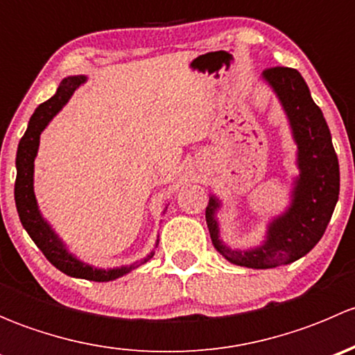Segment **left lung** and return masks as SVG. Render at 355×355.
Returning <instances> with one entry per match:
<instances>
[{
	"label": "left lung",
	"mask_w": 355,
	"mask_h": 355,
	"mask_svg": "<svg viewBox=\"0 0 355 355\" xmlns=\"http://www.w3.org/2000/svg\"><path fill=\"white\" fill-rule=\"evenodd\" d=\"M263 78L280 99L297 144L299 177L293 180L290 206L268 225L263 244L245 250L230 249L220 239V199L211 196L206 207V223L218 252L230 263L252 270L284 266L306 256L323 237L340 192L338 157L330 128L302 75L293 68L275 67L266 68Z\"/></svg>",
	"instance_id": "1"
}]
</instances>
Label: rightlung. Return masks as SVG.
I'll return each instance as SVG.
<instances>
[{"mask_svg":"<svg viewBox=\"0 0 355 355\" xmlns=\"http://www.w3.org/2000/svg\"><path fill=\"white\" fill-rule=\"evenodd\" d=\"M85 80H87V77H84V75L63 78L60 82L58 89H56V94L46 103L39 105L31 116V120H28L27 130H25L24 137L20 139L19 149H17L15 204L24 228L53 266L58 268L62 273L68 275V277L84 278V280L91 282H110L116 280V278L130 273L132 270L139 268L141 264L148 263L155 256V252H151L139 263L130 264V266L110 268V270H103V268H94L91 264L82 263L73 254L68 252L62 239L55 234L51 225L42 218L34 194V159L37 156L41 132L48 127V123L56 116V113L67 105L75 89L84 84Z\"/></svg>","mask_w":355,"mask_h":355,"instance_id":"add662e5","label":"right lung"}]
</instances>
